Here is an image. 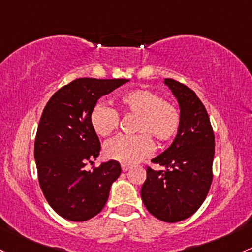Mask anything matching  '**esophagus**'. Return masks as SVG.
Here are the masks:
<instances>
[{
	"instance_id": "1",
	"label": "esophagus",
	"mask_w": 252,
	"mask_h": 252,
	"mask_svg": "<svg viewBox=\"0 0 252 252\" xmlns=\"http://www.w3.org/2000/svg\"><path fill=\"white\" fill-rule=\"evenodd\" d=\"M130 168H131L130 165H128V164H122V170H123L124 172H126V171H128V170H130Z\"/></svg>"
}]
</instances>
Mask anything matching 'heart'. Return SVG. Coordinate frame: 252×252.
I'll return each instance as SVG.
<instances>
[{
  "mask_svg": "<svg viewBox=\"0 0 252 252\" xmlns=\"http://www.w3.org/2000/svg\"><path fill=\"white\" fill-rule=\"evenodd\" d=\"M118 107L126 115H136L134 131L140 132L118 136L105 145V156L122 164H136L151 156L154 149L151 136L159 143H165L179 130V111L153 91L137 88L123 93L118 98ZM90 122L96 135L107 137L118 128L120 117L115 109L98 103L91 111Z\"/></svg>",
  "mask_w": 252,
  "mask_h": 252,
  "instance_id": "heart-1",
  "label": "heart"
}]
</instances>
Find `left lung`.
<instances>
[{"label": "left lung", "mask_w": 252, "mask_h": 252, "mask_svg": "<svg viewBox=\"0 0 252 252\" xmlns=\"http://www.w3.org/2000/svg\"><path fill=\"white\" fill-rule=\"evenodd\" d=\"M164 84L178 101L181 126L172 145L152 159L164 170L147 167L141 197L157 219L178 222L200 208L211 189L215 140L208 113L196 93L176 80L165 79Z\"/></svg>", "instance_id": "8db88e82"}]
</instances>
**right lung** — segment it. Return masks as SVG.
Segmentation results:
<instances>
[{
	"label": "right lung",
	"mask_w": 252,
	"mask_h": 252,
	"mask_svg": "<svg viewBox=\"0 0 252 252\" xmlns=\"http://www.w3.org/2000/svg\"><path fill=\"white\" fill-rule=\"evenodd\" d=\"M128 81L76 79L60 88L44 109L34 142L38 179L46 201L64 219L86 221L95 217L121 175L116 160L101 162L93 171L85 166L100 153V141L90 122L93 106Z\"/></svg>",
	"instance_id": "right-lung-1"
}]
</instances>
